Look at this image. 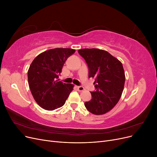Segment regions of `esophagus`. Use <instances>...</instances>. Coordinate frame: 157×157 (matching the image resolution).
Masks as SVG:
<instances>
[{
  "instance_id": "1",
  "label": "esophagus",
  "mask_w": 157,
  "mask_h": 157,
  "mask_svg": "<svg viewBox=\"0 0 157 157\" xmlns=\"http://www.w3.org/2000/svg\"><path fill=\"white\" fill-rule=\"evenodd\" d=\"M77 88L79 92H82L83 90H84V88L83 86H77Z\"/></svg>"
}]
</instances>
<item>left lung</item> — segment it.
Listing matches in <instances>:
<instances>
[{
	"instance_id": "obj_1",
	"label": "left lung",
	"mask_w": 157,
	"mask_h": 157,
	"mask_svg": "<svg viewBox=\"0 0 157 157\" xmlns=\"http://www.w3.org/2000/svg\"><path fill=\"white\" fill-rule=\"evenodd\" d=\"M78 52L87 63L88 77L94 78L96 89L90 92L92 98L84 105L94 115H103L111 111L121 97L126 78L122 64L105 50L84 48Z\"/></svg>"
}]
</instances>
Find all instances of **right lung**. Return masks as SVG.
Returning <instances> with one entry per match:
<instances>
[{
  "label": "right lung",
  "mask_w": 157,
  "mask_h": 157,
  "mask_svg": "<svg viewBox=\"0 0 157 157\" xmlns=\"http://www.w3.org/2000/svg\"><path fill=\"white\" fill-rule=\"evenodd\" d=\"M75 50L54 48L38 55L32 61L27 77L35 101L45 110L53 111L62 107L74 85L59 81L65 61Z\"/></svg>",
  "instance_id": "1"
}]
</instances>
